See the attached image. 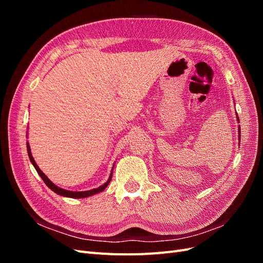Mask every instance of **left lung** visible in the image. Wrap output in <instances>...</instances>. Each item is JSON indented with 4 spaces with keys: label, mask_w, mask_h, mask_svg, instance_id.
<instances>
[{
    "label": "left lung",
    "mask_w": 263,
    "mask_h": 263,
    "mask_svg": "<svg viewBox=\"0 0 263 263\" xmlns=\"http://www.w3.org/2000/svg\"><path fill=\"white\" fill-rule=\"evenodd\" d=\"M237 119L238 121H239V117H238V115H237ZM239 132H238V134H239V141H240V127H239V129H238Z\"/></svg>",
    "instance_id": "1"
}]
</instances>
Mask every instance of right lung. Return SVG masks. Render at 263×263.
Listing matches in <instances>:
<instances>
[{
  "label": "right lung",
  "instance_id": "right-lung-1",
  "mask_svg": "<svg viewBox=\"0 0 263 263\" xmlns=\"http://www.w3.org/2000/svg\"><path fill=\"white\" fill-rule=\"evenodd\" d=\"M27 153H28V157H29V159H30L31 163H33V165L35 166V169H36L37 173L39 174V176H41V178L43 179V181L46 183V185L48 186L50 190H52L54 193H57V194H59V195H61V196L71 197V198H83V197H87V196H91V195H94V194H98V193L102 192V191H104V190H105V187L109 184L110 180H112L113 172H110L109 179L104 183V184L101 185V186H99L98 189H92V190H90V191H83V192H74V191L63 190V189H61V187H59V186H57V185H54L53 183H52L48 178H47V177L45 176V173H44L41 169L38 168V165L36 164V162H35V160H34L33 156H31L30 148H29L28 142H27ZM112 171H113V169H112Z\"/></svg>",
  "mask_w": 263,
  "mask_h": 263
}]
</instances>
